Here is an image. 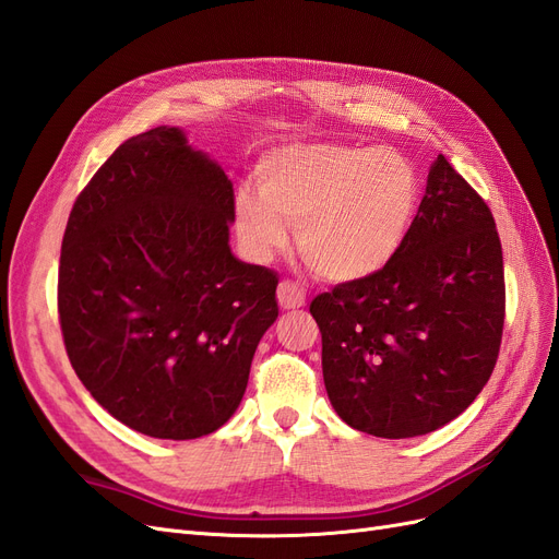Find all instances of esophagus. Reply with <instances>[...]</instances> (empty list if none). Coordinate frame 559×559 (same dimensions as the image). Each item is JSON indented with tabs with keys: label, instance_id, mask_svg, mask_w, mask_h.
Wrapping results in <instances>:
<instances>
[{
	"label": "esophagus",
	"instance_id": "1",
	"mask_svg": "<svg viewBox=\"0 0 559 559\" xmlns=\"http://www.w3.org/2000/svg\"><path fill=\"white\" fill-rule=\"evenodd\" d=\"M277 300H280L282 310H298V308L306 306V289H302L298 282L284 280V282H280Z\"/></svg>",
	"mask_w": 559,
	"mask_h": 559
}]
</instances>
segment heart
I'll use <instances>...</instances> for the list:
<instances>
[{
	"label": "heart",
	"instance_id": "heart-1",
	"mask_svg": "<svg viewBox=\"0 0 559 559\" xmlns=\"http://www.w3.org/2000/svg\"><path fill=\"white\" fill-rule=\"evenodd\" d=\"M259 191L235 193V226L249 257L267 261L296 228L300 257L319 277L361 282L392 263L415 228L421 183L386 146L308 142L270 148Z\"/></svg>",
	"mask_w": 559,
	"mask_h": 559
}]
</instances>
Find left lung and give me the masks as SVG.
<instances>
[{
    "mask_svg": "<svg viewBox=\"0 0 559 559\" xmlns=\"http://www.w3.org/2000/svg\"><path fill=\"white\" fill-rule=\"evenodd\" d=\"M310 312L337 417L378 438L445 427L499 357L506 286L492 212L438 156L399 257L376 277L319 294Z\"/></svg>",
    "mask_w": 559,
    "mask_h": 559,
    "instance_id": "obj_1",
    "label": "left lung"
}]
</instances>
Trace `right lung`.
Segmentation results:
<instances>
[{
    "label": "right lung",
    "instance_id": "obj_1",
    "mask_svg": "<svg viewBox=\"0 0 559 559\" xmlns=\"http://www.w3.org/2000/svg\"><path fill=\"white\" fill-rule=\"evenodd\" d=\"M233 222L228 175L170 126L123 142L74 202L58 270L67 357L144 436L224 427L280 314L277 275L233 257Z\"/></svg>",
    "mask_w": 559,
    "mask_h": 559
}]
</instances>
